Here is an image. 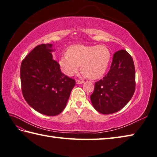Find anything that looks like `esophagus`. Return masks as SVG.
Returning a JSON list of instances; mask_svg holds the SVG:
<instances>
[{"label": "esophagus", "instance_id": "esophagus-1", "mask_svg": "<svg viewBox=\"0 0 157 157\" xmlns=\"http://www.w3.org/2000/svg\"><path fill=\"white\" fill-rule=\"evenodd\" d=\"M84 83V81L82 80H76V84H82Z\"/></svg>", "mask_w": 157, "mask_h": 157}]
</instances>
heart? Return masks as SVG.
Wrapping results in <instances>:
<instances>
[{
    "label": "heart",
    "instance_id": "obj_1",
    "mask_svg": "<svg viewBox=\"0 0 157 157\" xmlns=\"http://www.w3.org/2000/svg\"><path fill=\"white\" fill-rule=\"evenodd\" d=\"M66 54L58 61L61 71L72 76L81 65L83 74L91 79L101 78L105 74L112 58L109 49L102 45H72L67 49Z\"/></svg>",
    "mask_w": 157,
    "mask_h": 157
}]
</instances>
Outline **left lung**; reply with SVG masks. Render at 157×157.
Returning <instances> with one entry per match:
<instances>
[{"label":"left lung","instance_id":"left-lung-1","mask_svg":"<svg viewBox=\"0 0 157 157\" xmlns=\"http://www.w3.org/2000/svg\"><path fill=\"white\" fill-rule=\"evenodd\" d=\"M136 89L133 60L124 50L113 54L111 67L103 79L97 82L90 100L94 108L103 114L122 109L133 97Z\"/></svg>","mask_w":157,"mask_h":157}]
</instances>
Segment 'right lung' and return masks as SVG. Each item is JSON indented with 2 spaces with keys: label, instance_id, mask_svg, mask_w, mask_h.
Here are the masks:
<instances>
[{
  "label": "right lung",
  "instance_id": "1",
  "mask_svg": "<svg viewBox=\"0 0 157 157\" xmlns=\"http://www.w3.org/2000/svg\"><path fill=\"white\" fill-rule=\"evenodd\" d=\"M52 44L36 46L22 60L20 67L24 99L36 112L58 115L66 107L75 81L61 72L53 59Z\"/></svg>",
  "mask_w": 157,
  "mask_h": 157
}]
</instances>
